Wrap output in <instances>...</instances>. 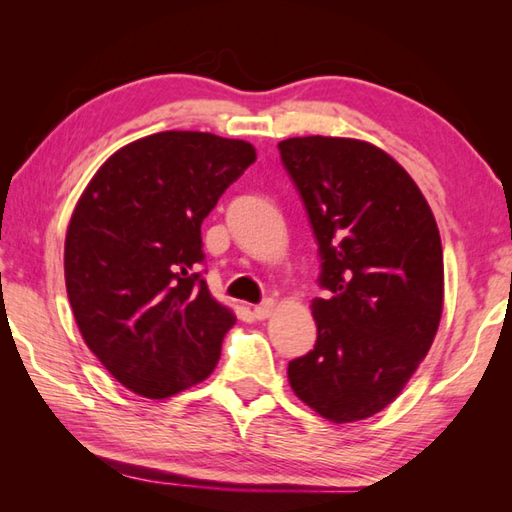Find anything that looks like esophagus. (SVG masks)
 Wrapping results in <instances>:
<instances>
[{
    "label": "esophagus",
    "instance_id": "34e87169",
    "mask_svg": "<svg viewBox=\"0 0 512 512\" xmlns=\"http://www.w3.org/2000/svg\"><path fill=\"white\" fill-rule=\"evenodd\" d=\"M273 310H275V301L273 299H266V301H262L259 303V306H255L253 308V314H255V319H268L270 314H273Z\"/></svg>",
    "mask_w": 512,
    "mask_h": 512
}]
</instances>
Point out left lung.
<instances>
[{"mask_svg":"<svg viewBox=\"0 0 512 512\" xmlns=\"http://www.w3.org/2000/svg\"><path fill=\"white\" fill-rule=\"evenodd\" d=\"M319 244L317 343L288 363L295 394L336 424L383 411L436 339L444 264L418 184L383 149L303 136L277 145Z\"/></svg>","mask_w":512,"mask_h":512,"instance_id":"obj_1","label":"left lung"}]
</instances>
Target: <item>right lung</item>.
<instances>
[{
  "mask_svg": "<svg viewBox=\"0 0 512 512\" xmlns=\"http://www.w3.org/2000/svg\"><path fill=\"white\" fill-rule=\"evenodd\" d=\"M246 140L160 132L118 149L85 187L65 235V288L85 345L151 400L202 383L235 314L198 273L200 226L255 162Z\"/></svg>",
  "mask_w": 512,
  "mask_h": 512,
  "instance_id": "right-lung-1",
  "label": "right lung"
}]
</instances>
